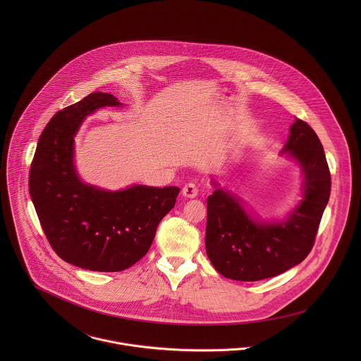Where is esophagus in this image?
I'll use <instances>...</instances> for the list:
<instances>
[{
	"label": "esophagus",
	"mask_w": 361,
	"mask_h": 361,
	"mask_svg": "<svg viewBox=\"0 0 361 361\" xmlns=\"http://www.w3.org/2000/svg\"><path fill=\"white\" fill-rule=\"evenodd\" d=\"M197 193H199V188L195 183H192V182L186 183L183 186V189H182V195L185 197H188V199H195L197 196Z\"/></svg>",
	"instance_id": "1"
}]
</instances>
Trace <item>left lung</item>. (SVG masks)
Listing matches in <instances>:
<instances>
[{"label": "left lung", "mask_w": 361, "mask_h": 361, "mask_svg": "<svg viewBox=\"0 0 361 361\" xmlns=\"http://www.w3.org/2000/svg\"><path fill=\"white\" fill-rule=\"evenodd\" d=\"M283 152L302 166L303 200L288 219L256 222L236 197L216 189L207 199L206 252L225 278L253 282L276 276L309 256L331 195L324 147L307 122L296 118Z\"/></svg>", "instance_id": "8db88e82"}]
</instances>
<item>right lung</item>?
<instances>
[{
    "mask_svg": "<svg viewBox=\"0 0 361 361\" xmlns=\"http://www.w3.org/2000/svg\"><path fill=\"white\" fill-rule=\"evenodd\" d=\"M105 105L121 104L112 94L92 93L52 116L30 165L29 193L59 257L79 268L116 272L146 256L179 188L137 185L106 192L80 182L73 165V136L87 115Z\"/></svg>",
    "mask_w": 361,
    "mask_h": 361,
    "instance_id": "1",
    "label": "right lung"
}]
</instances>
